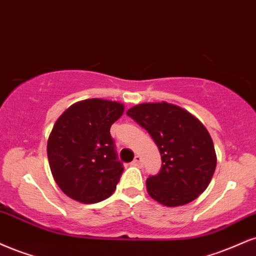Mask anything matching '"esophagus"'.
<instances>
[{"label":"esophagus","mask_w":256,"mask_h":256,"mask_svg":"<svg viewBox=\"0 0 256 256\" xmlns=\"http://www.w3.org/2000/svg\"><path fill=\"white\" fill-rule=\"evenodd\" d=\"M132 166H134V167H140V166H142V158L140 155H137L136 158H134V161H132Z\"/></svg>","instance_id":"esophagus-1"}]
</instances>
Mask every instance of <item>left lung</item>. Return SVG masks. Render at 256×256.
Here are the masks:
<instances>
[{"mask_svg": "<svg viewBox=\"0 0 256 256\" xmlns=\"http://www.w3.org/2000/svg\"><path fill=\"white\" fill-rule=\"evenodd\" d=\"M126 114L149 132L161 154V170L146 178L149 196L169 208L198 198L217 164L214 142L202 122L166 101L137 104Z\"/></svg>", "mask_w": 256, "mask_h": 256, "instance_id": "1", "label": "left lung"}]
</instances>
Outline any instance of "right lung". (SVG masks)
<instances>
[{
	"label": "right lung",
	"mask_w": 256,
	"mask_h": 256,
	"mask_svg": "<svg viewBox=\"0 0 256 256\" xmlns=\"http://www.w3.org/2000/svg\"><path fill=\"white\" fill-rule=\"evenodd\" d=\"M124 104L88 98L72 104L57 119L48 140L52 176L70 198L94 204L112 196L122 176L110 128Z\"/></svg>",
	"instance_id": "add662e5"
}]
</instances>
